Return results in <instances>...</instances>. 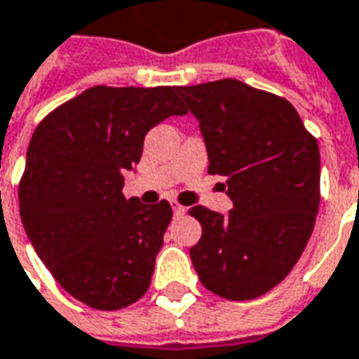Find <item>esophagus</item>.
<instances>
[{
  "instance_id": "obj_1",
  "label": "esophagus",
  "mask_w": 359,
  "mask_h": 359,
  "mask_svg": "<svg viewBox=\"0 0 359 359\" xmlns=\"http://www.w3.org/2000/svg\"><path fill=\"white\" fill-rule=\"evenodd\" d=\"M171 207H172V213L177 215V217H180V215L187 213V207L180 205L179 201H171Z\"/></svg>"
}]
</instances>
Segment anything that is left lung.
I'll list each match as a JSON object with an SVG mask.
<instances>
[{
    "mask_svg": "<svg viewBox=\"0 0 359 359\" xmlns=\"http://www.w3.org/2000/svg\"><path fill=\"white\" fill-rule=\"evenodd\" d=\"M200 121L211 175L233 209H190L201 238L190 259L203 287L251 301L301 259L320 209V148L293 104L238 79L177 87Z\"/></svg>",
    "mask_w": 359,
    "mask_h": 359,
    "instance_id": "8db88e82",
    "label": "left lung"
}]
</instances>
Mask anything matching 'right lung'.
Here are the masks:
<instances>
[{
    "instance_id": "1",
    "label": "right lung",
    "mask_w": 359,
    "mask_h": 359,
    "mask_svg": "<svg viewBox=\"0 0 359 359\" xmlns=\"http://www.w3.org/2000/svg\"><path fill=\"white\" fill-rule=\"evenodd\" d=\"M187 112L177 87L97 85L32 135L18 184L24 230L58 285L87 306L119 310L150 287L172 211L165 200H126L123 175L146 133Z\"/></svg>"
}]
</instances>
